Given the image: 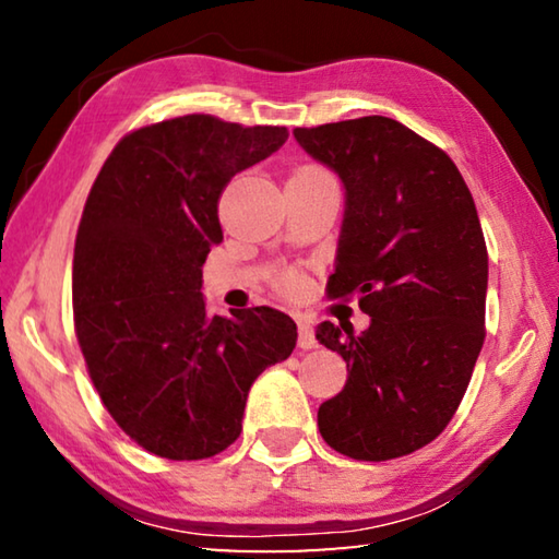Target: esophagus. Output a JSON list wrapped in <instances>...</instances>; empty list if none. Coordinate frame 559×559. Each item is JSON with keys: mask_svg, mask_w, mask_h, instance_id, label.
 <instances>
[{"mask_svg": "<svg viewBox=\"0 0 559 559\" xmlns=\"http://www.w3.org/2000/svg\"><path fill=\"white\" fill-rule=\"evenodd\" d=\"M298 347H300V349H313V347H318L313 325H310L306 318H298Z\"/></svg>", "mask_w": 559, "mask_h": 559, "instance_id": "obj_1", "label": "esophagus"}]
</instances>
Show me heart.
Returning a JSON list of instances; mask_svg holds the SVG:
<instances>
[{
	"label": "heart",
	"mask_w": 559,
	"mask_h": 559,
	"mask_svg": "<svg viewBox=\"0 0 559 559\" xmlns=\"http://www.w3.org/2000/svg\"><path fill=\"white\" fill-rule=\"evenodd\" d=\"M296 175L308 177V175H325V173H323V169H318V167H300ZM281 288L288 290V293H296L300 288V276H296V273H286V276L281 278Z\"/></svg>",
	"instance_id": "heart-1"
}]
</instances>
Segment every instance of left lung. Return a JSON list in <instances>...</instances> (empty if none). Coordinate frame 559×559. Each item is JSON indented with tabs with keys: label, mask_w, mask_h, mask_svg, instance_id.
<instances>
[{
	"label": "left lung",
	"mask_w": 559,
	"mask_h": 559,
	"mask_svg": "<svg viewBox=\"0 0 559 559\" xmlns=\"http://www.w3.org/2000/svg\"><path fill=\"white\" fill-rule=\"evenodd\" d=\"M343 179L330 298H359L370 328L330 320L316 337L347 362L343 392L320 404L328 447L390 461L427 447L466 394L486 337L488 251L451 157L384 116L293 130Z\"/></svg>",
	"instance_id": "obj_1"
}]
</instances>
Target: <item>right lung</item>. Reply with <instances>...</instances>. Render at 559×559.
<instances>
[{"instance_id": "right-lung-1", "label": "right lung", "mask_w": 559, "mask_h": 559, "mask_svg": "<svg viewBox=\"0 0 559 559\" xmlns=\"http://www.w3.org/2000/svg\"><path fill=\"white\" fill-rule=\"evenodd\" d=\"M286 140V128L194 112L122 138L91 187L73 249L75 337L112 419L155 456L231 447L253 380L296 347L281 310L222 318L202 296L224 187Z\"/></svg>"}]
</instances>
